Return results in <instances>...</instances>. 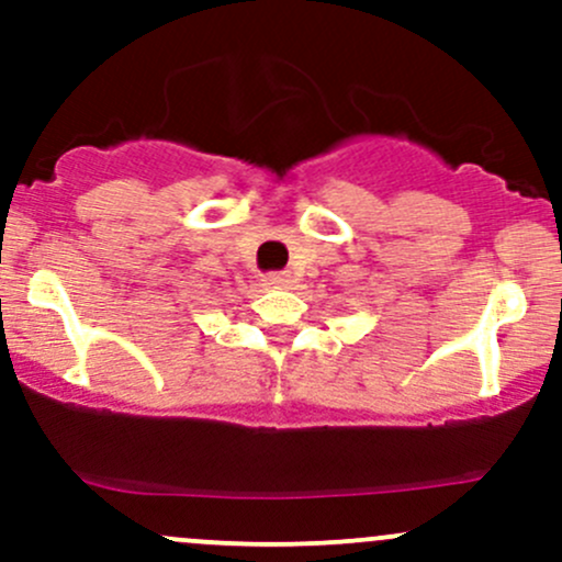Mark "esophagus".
<instances>
[{"label":"esophagus","instance_id":"esophagus-1","mask_svg":"<svg viewBox=\"0 0 562 562\" xmlns=\"http://www.w3.org/2000/svg\"><path fill=\"white\" fill-rule=\"evenodd\" d=\"M266 285H282V282H288V274L285 271H271V274L263 277Z\"/></svg>","mask_w":562,"mask_h":562}]
</instances>
